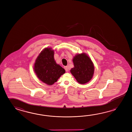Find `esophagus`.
Here are the masks:
<instances>
[{
	"instance_id": "obj_1",
	"label": "esophagus",
	"mask_w": 132,
	"mask_h": 132,
	"mask_svg": "<svg viewBox=\"0 0 132 132\" xmlns=\"http://www.w3.org/2000/svg\"><path fill=\"white\" fill-rule=\"evenodd\" d=\"M64 68L65 70H66V71L67 72L68 71V68L67 66H64Z\"/></svg>"
}]
</instances>
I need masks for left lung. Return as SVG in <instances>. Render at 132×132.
Returning <instances> with one entry per match:
<instances>
[{
  "instance_id": "8db88e82",
  "label": "left lung",
  "mask_w": 132,
  "mask_h": 132,
  "mask_svg": "<svg viewBox=\"0 0 132 132\" xmlns=\"http://www.w3.org/2000/svg\"><path fill=\"white\" fill-rule=\"evenodd\" d=\"M74 68L70 70L71 73L77 81L81 84L89 82L94 72V66L91 59L85 53L78 54L73 59Z\"/></svg>"
}]
</instances>
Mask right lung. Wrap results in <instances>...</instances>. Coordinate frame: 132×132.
<instances>
[{
    "mask_svg": "<svg viewBox=\"0 0 132 132\" xmlns=\"http://www.w3.org/2000/svg\"><path fill=\"white\" fill-rule=\"evenodd\" d=\"M34 69L38 79L48 85L53 84L65 72L64 69L56 63L54 50L51 48H46L41 52L35 60Z\"/></svg>",
    "mask_w": 132,
    "mask_h": 132,
    "instance_id": "obj_1",
    "label": "right lung"
}]
</instances>
